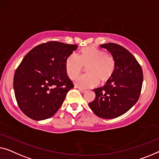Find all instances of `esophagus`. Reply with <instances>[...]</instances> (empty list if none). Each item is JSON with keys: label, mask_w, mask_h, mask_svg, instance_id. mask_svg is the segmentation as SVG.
<instances>
[{"label": "esophagus", "mask_w": 159, "mask_h": 159, "mask_svg": "<svg viewBox=\"0 0 159 159\" xmlns=\"http://www.w3.org/2000/svg\"><path fill=\"white\" fill-rule=\"evenodd\" d=\"M75 88H78V87H75ZM79 90L80 92H81V93H85L86 91V90H85V89H80V88H79Z\"/></svg>", "instance_id": "obj_1"}]
</instances>
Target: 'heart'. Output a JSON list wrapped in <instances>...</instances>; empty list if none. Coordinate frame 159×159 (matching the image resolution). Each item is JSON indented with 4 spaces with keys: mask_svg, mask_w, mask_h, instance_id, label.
<instances>
[{
    "mask_svg": "<svg viewBox=\"0 0 159 159\" xmlns=\"http://www.w3.org/2000/svg\"><path fill=\"white\" fill-rule=\"evenodd\" d=\"M66 71L70 79H75L86 68L88 74L75 79V84L80 88L88 89L97 86L100 80L102 84L111 79L115 73L116 62L110 53L93 46L87 47L80 50V56L71 53L66 58Z\"/></svg>",
    "mask_w": 159,
    "mask_h": 159,
    "instance_id": "1",
    "label": "heart"
}]
</instances>
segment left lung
Segmentation results:
<instances>
[{
	"label": "left lung",
	"instance_id": "left-lung-1",
	"mask_svg": "<svg viewBox=\"0 0 159 159\" xmlns=\"http://www.w3.org/2000/svg\"><path fill=\"white\" fill-rule=\"evenodd\" d=\"M100 47L115 57V70L106 85L93 89L95 99L89 106L99 117L113 119L124 115L138 102L143 75L137 60L123 47L115 43Z\"/></svg>",
	"mask_w": 159,
	"mask_h": 159
}]
</instances>
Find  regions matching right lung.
<instances>
[{
	"instance_id": "obj_1",
	"label": "right lung",
	"mask_w": 159,
	"mask_h": 159,
	"mask_svg": "<svg viewBox=\"0 0 159 159\" xmlns=\"http://www.w3.org/2000/svg\"><path fill=\"white\" fill-rule=\"evenodd\" d=\"M75 44L48 42L30 50L16 70L13 89L21 110L31 119L55 115L73 84L66 71V58Z\"/></svg>"
}]
</instances>
